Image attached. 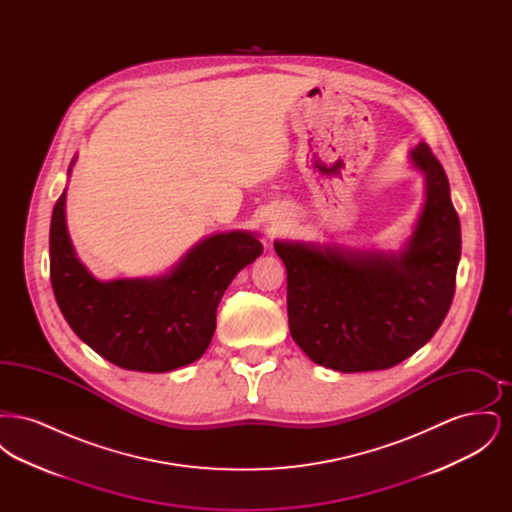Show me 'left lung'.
Listing matches in <instances>:
<instances>
[{"mask_svg": "<svg viewBox=\"0 0 512 512\" xmlns=\"http://www.w3.org/2000/svg\"><path fill=\"white\" fill-rule=\"evenodd\" d=\"M426 174V203L397 257L274 242L288 272L293 341L340 372L399 365L438 332L457 284L461 222L449 180L428 144L411 151Z\"/></svg>", "mask_w": 512, "mask_h": 512, "instance_id": "8db88e82", "label": "left lung"}]
</instances>
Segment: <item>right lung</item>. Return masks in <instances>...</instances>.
Instances as JSON below:
<instances>
[{
    "mask_svg": "<svg viewBox=\"0 0 512 512\" xmlns=\"http://www.w3.org/2000/svg\"><path fill=\"white\" fill-rule=\"evenodd\" d=\"M263 253L247 232L217 234L171 274L99 282L76 259L65 224V192L49 228V276L74 334L113 365L169 372L197 361L217 326V307L234 276Z\"/></svg>",
    "mask_w": 512,
    "mask_h": 512,
    "instance_id": "right-lung-1",
    "label": "right lung"
}]
</instances>
